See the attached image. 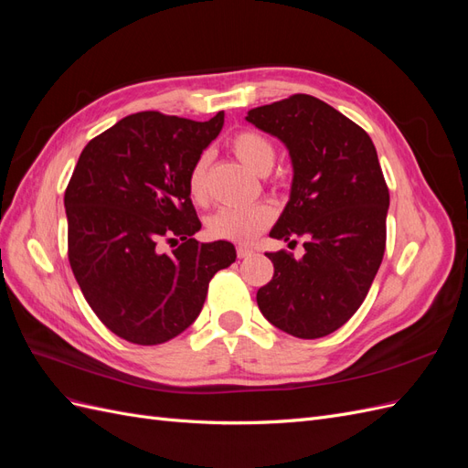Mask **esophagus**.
<instances>
[{
	"label": "esophagus",
	"instance_id": "34e87169",
	"mask_svg": "<svg viewBox=\"0 0 468 468\" xmlns=\"http://www.w3.org/2000/svg\"><path fill=\"white\" fill-rule=\"evenodd\" d=\"M236 253H238V258H250V256H253V251L251 248H246V246H238V250H236Z\"/></svg>",
	"mask_w": 468,
	"mask_h": 468
}]
</instances>
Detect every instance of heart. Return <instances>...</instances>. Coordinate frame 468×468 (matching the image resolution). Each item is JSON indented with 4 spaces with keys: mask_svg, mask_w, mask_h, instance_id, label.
Masks as SVG:
<instances>
[{
    "mask_svg": "<svg viewBox=\"0 0 468 468\" xmlns=\"http://www.w3.org/2000/svg\"><path fill=\"white\" fill-rule=\"evenodd\" d=\"M230 146L236 158L251 172L267 174L271 169L275 148L263 134L256 131H242L230 140ZM207 155H201L191 165L187 189L195 201L207 199ZM273 208L263 203L251 207H224L208 218V232L220 239L250 244L273 222Z\"/></svg>",
    "mask_w": 468,
    "mask_h": 468,
    "instance_id": "1",
    "label": "heart"
}]
</instances>
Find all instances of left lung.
Listing matches in <instances>:
<instances>
[{
    "instance_id": "8db88e82",
    "label": "left lung",
    "mask_w": 468,
    "mask_h": 468,
    "mask_svg": "<svg viewBox=\"0 0 468 468\" xmlns=\"http://www.w3.org/2000/svg\"><path fill=\"white\" fill-rule=\"evenodd\" d=\"M277 136L292 160L291 199L271 238L303 236L304 256L265 251L273 279L258 291L261 314L301 339L335 332L357 313L387 248L390 195L373 140L320 99L294 93L246 117Z\"/></svg>"
}]
</instances>
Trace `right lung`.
Wrapping results in <instances>:
<instances>
[{
	"mask_svg": "<svg viewBox=\"0 0 468 468\" xmlns=\"http://www.w3.org/2000/svg\"><path fill=\"white\" fill-rule=\"evenodd\" d=\"M222 124L224 111L207 122L134 112L80 154L64 193L68 260L97 318L126 342L158 346L187 330L210 279L236 260L230 242L193 238L201 220L187 189Z\"/></svg>",
	"mask_w": 468,
	"mask_h": 468,
	"instance_id": "1",
	"label": "right lung"
}]
</instances>
